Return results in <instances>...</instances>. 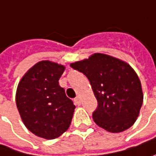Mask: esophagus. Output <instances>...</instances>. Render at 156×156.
Segmentation results:
<instances>
[{"instance_id": "esophagus-1", "label": "esophagus", "mask_w": 156, "mask_h": 156, "mask_svg": "<svg viewBox=\"0 0 156 156\" xmlns=\"http://www.w3.org/2000/svg\"><path fill=\"white\" fill-rule=\"evenodd\" d=\"M75 103H76V105H80L81 100H80V96H76V97L75 98Z\"/></svg>"}]
</instances>
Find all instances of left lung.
<instances>
[{"label":"left lung","instance_id":"8db88e82","mask_svg":"<svg viewBox=\"0 0 156 156\" xmlns=\"http://www.w3.org/2000/svg\"><path fill=\"white\" fill-rule=\"evenodd\" d=\"M70 66L90 80L98 102L92 117L99 127L117 133L135 123L143 94L139 76L129 64L107 54L94 53Z\"/></svg>","mask_w":156,"mask_h":156}]
</instances>
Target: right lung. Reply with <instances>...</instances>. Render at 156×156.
<instances>
[{"label":"right lung","instance_id":"obj_1","mask_svg":"<svg viewBox=\"0 0 156 156\" xmlns=\"http://www.w3.org/2000/svg\"><path fill=\"white\" fill-rule=\"evenodd\" d=\"M64 71L62 65L41 61L17 86L16 103L23 123L33 134L46 140L58 138L68 129L76 108L58 82Z\"/></svg>","mask_w":156,"mask_h":156}]
</instances>
